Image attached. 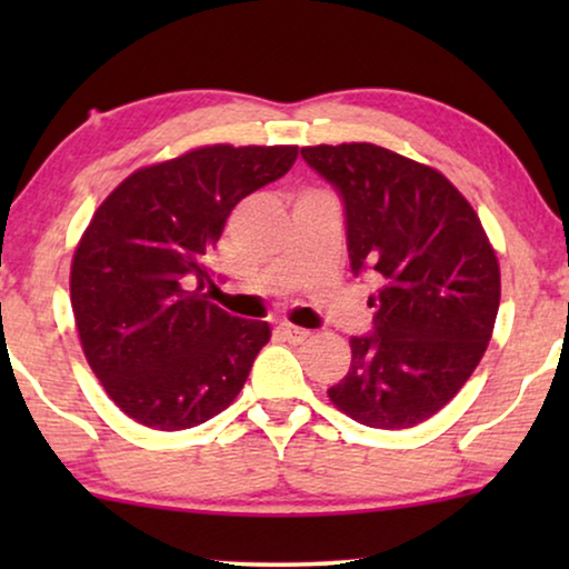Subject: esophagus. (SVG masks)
Segmentation results:
<instances>
[{
    "label": "esophagus",
    "instance_id": "1",
    "mask_svg": "<svg viewBox=\"0 0 569 569\" xmlns=\"http://www.w3.org/2000/svg\"><path fill=\"white\" fill-rule=\"evenodd\" d=\"M277 329L287 341H290V345H302V341L310 337L308 329H300V326H292V323H279Z\"/></svg>",
    "mask_w": 569,
    "mask_h": 569
}]
</instances>
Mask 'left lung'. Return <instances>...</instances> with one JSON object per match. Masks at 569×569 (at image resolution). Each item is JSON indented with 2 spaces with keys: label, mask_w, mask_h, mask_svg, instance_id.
<instances>
[{
  "label": "left lung",
  "mask_w": 569,
  "mask_h": 569,
  "mask_svg": "<svg viewBox=\"0 0 569 569\" xmlns=\"http://www.w3.org/2000/svg\"><path fill=\"white\" fill-rule=\"evenodd\" d=\"M302 160L345 201L355 274L380 290L368 337L329 399L355 422L407 430L461 391L492 339L500 263L463 193L446 176L386 147H302Z\"/></svg>",
  "instance_id": "1"
}]
</instances>
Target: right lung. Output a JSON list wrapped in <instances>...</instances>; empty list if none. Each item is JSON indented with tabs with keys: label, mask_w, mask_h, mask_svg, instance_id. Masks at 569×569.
<instances>
[{
	"label": "right lung",
	"mask_w": 569,
	"mask_h": 569,
	"mask_svg": "<svg viewBox=\"0 0 569 569\" xmlns=\"http://www.w3.org/2000/svg\"><path fill=\"white\" fill-rule=\"evenodd\" d=\"M298 147H199L139 168L98 207L72 259L82 352L116 407L189 430L243 388L271 331L209 302L207 256L240 199L282 178Z\"/></svg>",
	"instance_id": "obj_1"
}]
</instances>
